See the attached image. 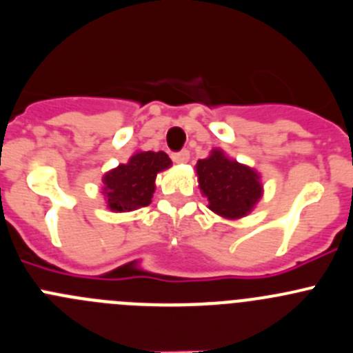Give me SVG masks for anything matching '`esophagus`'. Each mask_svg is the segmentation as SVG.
<instances>
[{
  "mask_svg": "<svg viewBox=\"0 0 353 353\" xmlns=\"http://www.w3.org/2000/svg\"><path fill=\"white\" fill-rule=\"evenodd\" d=\"M172 160L176 163H186L190 160V152L188 150H181V152L172 153Z\"/></svg>",
  "mask_w": 353,
  "mask_h": 353,
  "instance_id": "34e87169",
  "label": "esophagus"
}]
</instances>
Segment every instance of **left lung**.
I'll use <instances>...</instances> for the list:
<instances>
[{
	"label": "left lung",
	"instance_id": "left-lung-1",
	"mask_svg": "<svg viewBox=\"0 0 353 353\" xmlns=\"http://www.w3.org/2000/svg\"><path fill=\"white\" fill-rule=\"evenodd\" d=\"M196 176L208 208L224 219L245 217L262 198L259 172L228 159L222 150H212L208 159L198 160Z\"/></svg>",
	"mask_w": 353,
	"mask_h": 353
}]
</instances>
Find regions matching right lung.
<instances>
[{
  "mask_svg": "<svg viewBox=\"0 0 353 353\" xmlns=\"http://www.w3.org/2000/svg\"><path fill=\"white\" fill-rule=\"evenodd\" d=\"M172 165L163 152H136L128 163H121L103 176L108 208L131 212L152 203L157 174Z\"/></svg>",
  "mask_w": 353,
  "mask_h": 353,
  "instance_id": "right-lung-1",
  "label": "right lung"
}]
</instances>
